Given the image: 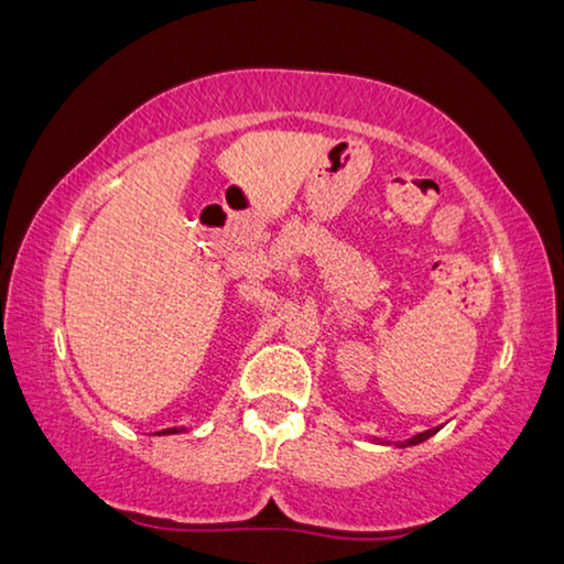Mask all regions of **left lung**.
<instances>
[{"mask_svg":"<svg viewBox=\"0 0 564 564\" xmlns=\"http://www.w3.org/2000/svg\"><path fill=\"white\" fill-rule=\"evenodd\" d=\"M435 433H438V427H433V431H425V433H417V435H413V438L405 441L402 445H417V443H423V441L431 438V435H435Z\"/></svg>","mask_w":564,"mask_h":564,"instance_id":"obj_1","label":"left lung"}]
</instances>
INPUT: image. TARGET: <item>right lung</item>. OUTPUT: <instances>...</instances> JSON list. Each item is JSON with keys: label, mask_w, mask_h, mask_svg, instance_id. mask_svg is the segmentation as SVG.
Returning <instances> with one entry per match:
<instances>
[{"label": "right lung", "mask_w": 564, "mask_h": 564, "mask_svg": "<svg viewBox=\"0 0 564 564\" xmlns=\"http://www.w3.org/2000/svg\"><path fill=\"white\" fill-rule=\"evenodd\" d=\"M170 433H176V427H172V431Z\"/></svg>", "instance_id": "add662e5"}]
</instances>
